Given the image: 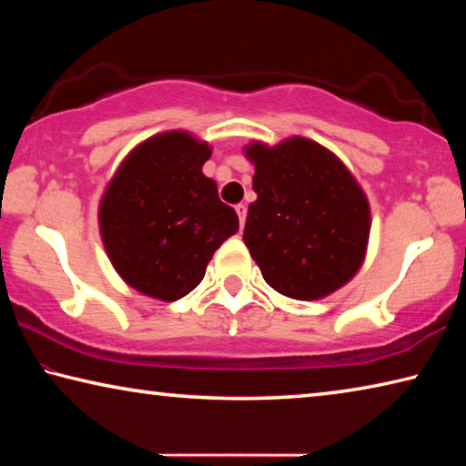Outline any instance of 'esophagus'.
I'll list each match as a JSON object with an SVG mask.
<instances>
[{
  "mask_svg": "<svg viewBox=\"0 0 466 466\" xmlns=\"http://www.w3.org/2000/svg\"><path fill=\"white\" fill-rule=\"evenodd\" d=\"M236 214H238V219H240V228L244 226V222H247V205H244V203H238V205H236Z\"/></svg>",
  "mask_w": 466,
  "mask_h": 466,
  "instance_id": "esophagus-1",
  "label": "esophagus"
}]
</instances>
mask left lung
<instances>
[{
  "label": "left lung",
  "instance_id": "8db88e82",
  "mask_svg": "<svg viewBox=\"0 0 466 466\" xmlns=\"http://www.w3.org/2000/svg\"><path fill=\"white\" fill-rule=\"evenodd\" d=\"M255 164L244 244L263 279L294 299H319L345 286L364 263L370 203L339 157L317 141H252Z\"/></svg>",
  "mask_w": 466,
  "mask_h": 466
}]
</instances>
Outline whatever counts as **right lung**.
Instances as JSON below:
<instances>
[{
  "label": "right lung",
  "instance_id": "right-lung-1",
  "mask_svg": "<svg viewBox=\"0 0 466 466\" xmlns=\"http://www.w3.org/2000/svg\"><path fill=\"white\" fill-rule=\"evenodd\" d=\"M211 147L167 131L125 157L100 201V236L125 283L175 302L199 286L219 244L238 232L236 211L203 175Z\"/></svg>",
  "mask_w": 466,
  "mask_h": 466
}]
</instances>
